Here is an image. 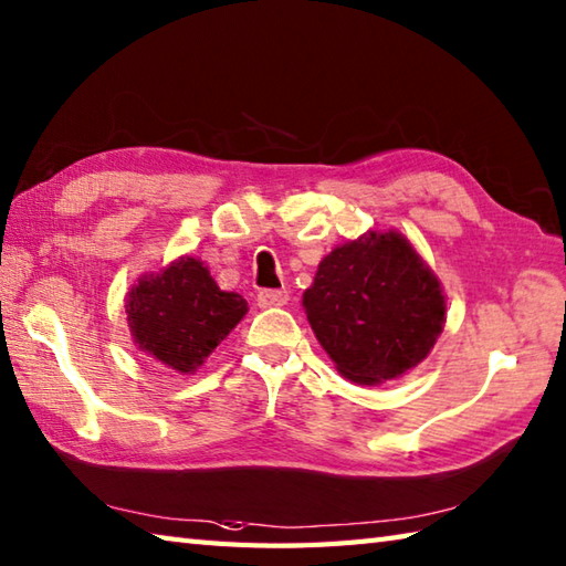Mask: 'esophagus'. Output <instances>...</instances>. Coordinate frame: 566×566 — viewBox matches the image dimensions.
<instances>
[{
  "label": "esophagus",
  "instance_id": "esophagus-1",
  "mask_svg": "<svg viewBox=\"0 0 566 566\" xmlns=\"http://www.w3.org/2000/svg\"><path fill=\"white\" fill-rule=\"evenodd\" d=\"M255 303L259 307H281L287 303V291H261Z\"/></svg>",
  "mask_w": 566,
  "mask_h": 566
}]
</instances>
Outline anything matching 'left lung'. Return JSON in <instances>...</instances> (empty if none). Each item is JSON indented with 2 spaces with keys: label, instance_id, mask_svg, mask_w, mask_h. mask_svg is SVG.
Segmentation results:
<instances>
[{
  "label": "left lung",
  "instance_id": "left-lung-1",
  "mask_svg": "<svg viewBox=\"0 0 566 566\" xmlns=\"http://www.w3.org/2000/svg\"><path fill=\"white\" fill-rule=\"evenodd\" d=\"M303 307L339 375L375 387L426 359L446 323L443 287L399 231L329 251Z\"/></svg>",
  "mask_w": 566,
  "mask_h": 566
}]
</instances>
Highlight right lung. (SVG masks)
I'll list each match as a JSON object with an SVG mask.
<instances>
[{
    "label": "right lung",
    "instance_id": "add662e5",
    "mask_svg": "<svg viewBox=\"0 0 566 566\" xmlns=\"http://www.w3.org/2000/svg\"><path fill=\"white\" fill-rule=\"evenodd\" d=\"M247 311L249 303L221 291L191 255L137 279L125 301L135 345L179 375H195Z\"/></svg>",
    "mask_w": 566,
    "mask_h": 566
}]
</instances>
